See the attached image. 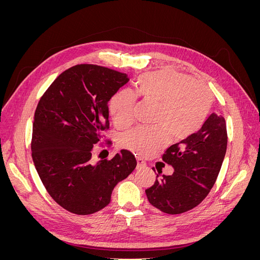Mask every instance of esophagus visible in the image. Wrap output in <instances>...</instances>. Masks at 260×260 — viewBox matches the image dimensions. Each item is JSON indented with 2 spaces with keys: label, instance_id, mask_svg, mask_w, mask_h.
Here are the masks:
<instances>
[{
  "label": "esophagus",
  "instance_id": "1",
  "mask_svg": "<svg viewBox=\"0 0 260 260\" xmlns=\"http://www.w3.org/2000/svg\"><path fill=\"white\" fill-rule=\"evenodd\" d=\"M146 166V162L141 158V157H138L137 158V169H140V168H143Z\"/></svg>",
  "mask_w": 260,
  "mask_h": 260
}]
</instances>
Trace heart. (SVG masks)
I'll return each mask as SVG.
<instances>
[{"mask_svg": "<svg viewBox=\"0 0 260 260\" xmlns=\"http://www.w3.org/2000/svg\"><path fill=\"white\" fill-rule=\"evenodd\" d=\"M136 92L145 102L157 104L156 127H138L121 137V146L140 156H148L167 143L184 140L199 131L211 111L214 96L205 84L176 72H156L141 76ZM136 95L129 91L117 92L109 102V112L118 128L133 121Z\"/></svg>", "mask_w": 260, "mask_h": 260, "instance_id": "1", "label": "heart"}]
</instances>
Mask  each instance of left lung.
<instances>
[{"label": "left lung", "mask_w": 260, "mask_h": 260, "mask_svg": "<svg viewBox=\"0 0 260 260\" xmlns=\"http://www.w3.org/2000/svg\"><path fill=\"white\" fill-rule=\"evenodd\" d=\"M226 143L224 118L211 114L198 132L171 145L164 154L162 160L175 171L160 180L157 175L154 185L145 191L148 202L170 215L198 206L216 182Z\"/></svg>", "instance_id": "left-lung-1"}]
</instances>
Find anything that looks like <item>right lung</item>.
Returning a JSON list of instances; mask_svg holds the SVG:
<instances>
[{
	"label": "right lung",
	"instance_id": "obj_1",
	"mask_svg": "<svg viewBox=\"0 0 260 260\" xmlns=\"http://www.w3.org/2000/svg\"><path fill=\"white\" fill-rule=\"evenodd\" d=\"M129 81L125 74L82 64L60 74L37 106L32 159L46 191L58 205L76 215L106 207L118 182L137 166L121 149L111 160H92L94 144L108 129V102Z\"/></svg>",
	"mask_w": 260,
	"mask_h": 260
}]
</instances>
